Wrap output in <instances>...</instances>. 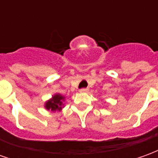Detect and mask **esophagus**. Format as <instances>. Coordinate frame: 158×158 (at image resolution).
Instances as JSON below:
<instances>
[{
  "label": "esophagus",
  "instance_id": "esophagus-1",
  "mask_svg": "<svg viewBox=\"0 0 158 158\" xmlns=\"http://www.w3.org/2000/svg\"><path fill=\"white\" fill-rule=\"evenodd\" d=\"M89 91V89L88 88H82V89H79V92L81 93H87Z\"/></svg>",
  "mask_w": 158,
  "mask_h": 158
}]
</instances>
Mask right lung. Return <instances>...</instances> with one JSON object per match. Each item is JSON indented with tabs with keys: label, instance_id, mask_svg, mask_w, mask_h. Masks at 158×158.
<instances>
[{
	"label": "right lung",
	"instance_id": "right-lung-1",
	"mask_svg": "<svg viewBox=\"0 0 158 158\" xmlns=\"http://www.w3.org/2000/svg\"><path fill=\"white\" fill-rule=\"evenodd\" d=\"M65 99L64 96H62L60 94H56L52 96V99H50L45 102V107L47 110H51L52 112L56 111H61L64 106L63 101Z\"/></svg>",
	"mask_w": 158,
	"mask_h": 158
}]
</instances>
